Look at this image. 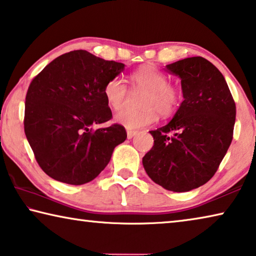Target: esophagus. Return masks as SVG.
Instances as JSON below:
<instances>
[{"label":"esophagus","mask_w":256,"mask_h":256,"mask_svg":"<svg viewBox=\"0 0 256 256\" xmlns=\"http://www.w3.org/2000/svg\"><path fill=\"white\" fill-rule=\"evenodd\" d=\"M138 131H132V130H128V139H132L133 136H136Z\"/></svg>","instance_id":"1"}]
</instances>
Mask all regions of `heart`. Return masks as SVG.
Masks as SVG:
<instances>
[{"mask_svg":"<svg viewBox=\"0 0 256 256\" xmlns=\"http://www.w3.org/2000/svg\"><path fill=\"white\" fill-rule=\"evenodd\" d=\"M130 82L133 91L144 92L141 107L138 112L124 110L115 116V122L128 130H136L155 123L158 112L170 116L176 110L182 100L179 85L168 82L165 72L155 66L146 64L131 72ZM104 98L112 110H120L128 99V86L120 77H112L104 84Z\"/></svg>","mask_w":256,"mask_h":256,"instance_id":"heart-1","label":"heart"}]
</instances>
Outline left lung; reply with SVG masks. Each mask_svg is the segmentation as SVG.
I'll return each instance as SVG.
<instances>
[{"label": "left lung", "mask_w": 256, "mask_h": 256, "mask_svg": "<svg viewBox=\"0 0 256 256\" xmlns=\"http://www.w3.org/2000/svg\"><path fill=\"white\" fill-rule=\"evenodd\" d=\"M184 93L172 120L150 134L154 146L142 158L155 184L174 192L212 179L232 141L236 104L221 72L202 56L170 64Z\"/></svg>", "instance_id": "1"}]
</instances>
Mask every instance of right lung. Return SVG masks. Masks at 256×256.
I'll use <instances>...</instances> for the list:
<instances>
[{"label": "right lung", "mask_w": 256, "mask_h": 256, "mask_svg": "<svg viewBox=\"0 0 256 256\" xmlns=\"http://www.w3.org/2000/svg\"><path fill=\"white\" fill-rule=\"evenodd\" d=\"M123 70L124 64L75 50L56 58L30 82L24 128L36 162L52 179L88 184L126 139L120 124L92 128L112 120L104 86Z\"/></svg>", "instance_id": "1"}]
</instances>
